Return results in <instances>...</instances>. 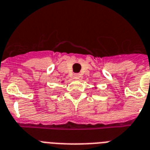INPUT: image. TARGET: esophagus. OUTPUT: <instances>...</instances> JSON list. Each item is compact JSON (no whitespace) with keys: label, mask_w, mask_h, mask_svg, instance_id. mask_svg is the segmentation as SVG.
<instances>
[{"label":"esophagus","mask_w":150,"mask_h":150,"mask_svg":"<svg viewBox=\"0 0 150 150\" xmlns=\"http://www.w3.org/2000/svg\"><path fill=\"white\" fill-rule=\"evenodd\" d=\"M73 78L75 79H79L80 78V75L79 74H74V75H73Z\"/></svg>","instance_id":"1"}]
</instances>
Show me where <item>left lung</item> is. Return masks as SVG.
<instances>
[{
  "label": "left lung",
  "mask_w": 150,
  "mask_h": 150,
  "mask_svg": "<svg viewBox=\"0 0 150 150\" xmlns=\"http://www.w3.org/2000/svg\"><path fill=\"white\" fill-rule=\"evenodd\" d=\"M95 89H97V87H95Z\"/></svg>",
  "instance_id": "8db88e82"
}]
</instances>
